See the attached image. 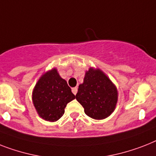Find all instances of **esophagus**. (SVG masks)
<instances>
[{
    "label": "esophagus",
    "instance_id": "obj_1",
    "mask_svg": "<svg viewBox=\"0 0 156 156\" xmlns=\"http://www.w3.org/2000/svg\"><path fill=\"white\" fill-rule=\"evenodd\" d=\"M72 92H73V94H74V95H75L76 94H77V92H78V88H77V87H74V88H72Z\"/></svg>",
    "mask_w": 156,
    "mask_h": 156
}]
</instances>
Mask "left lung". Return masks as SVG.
Segmentation results:
<instances>
[{"label":"left lung","mask_w":156,"mask_h":156,"mask_svg":"<svg viewBox=\"0 0 156 156\" xmlns=\"http://www.w3.org/2000/svg\"><path fill=\"white\" fill-rule=\"evenodd\" d=\"M76 99L86 115L94 119H103L111 115L118 101L116 87L99 69L90 67L79 85Z\"/></svg>","instance_id":"left-lung-1"}]
</instances>
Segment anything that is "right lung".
<instances>
[{"mask_svg": "<svg viewBox=\"0 0 156 156\" xmlns=\"http://www.w3.org/2000/svg\"><path fill=\"white\" fill-rule=\"evenodd\" d=\"M32 98L39 116L46 121L55 122L62 116L67 103L74 99L75 95L66 81L54 68L39 78Z\"/></svg>", "mask_w": 156, "mask_h": 156, "instance_id": "right-lung-1", "label": "right lung"}]
</instances>
